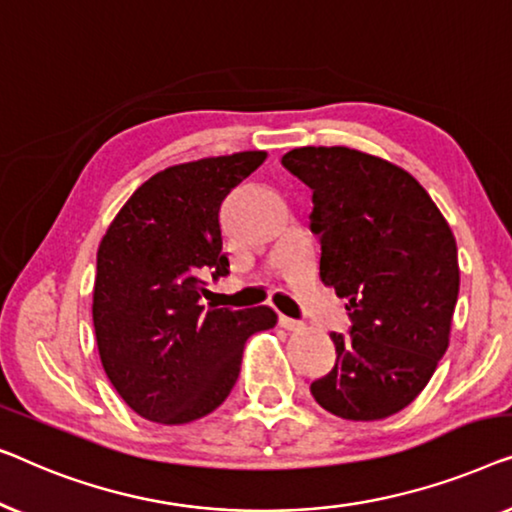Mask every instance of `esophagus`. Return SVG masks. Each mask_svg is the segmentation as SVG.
<instances>
[{"instance_id":"1","label":"esophagus","mask_w":512,"mask_h":512,"mask_svg":"<svg viewBox=\"0 0 512 512\" xmlns=\"http://www.w3.org/2000/svg\"><path fill=\"white\" fill-rule=\"evenodd\" d=\"M278 322H280V327L283 329H287V331H297V329H301L304 325H301L299 320H292V318H285V315H280L278 318Z\"/></svg>"}]
</instances>
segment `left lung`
<instances>
[{
  "label": "left lung",
  "mask_w": 512,
  "mask_h": 512,
  "mask_svg": "<svg viewBox=\"0 0 512 512\" xmlns=\"http://www.w3.org/2000/svg\"><path fill=\"white\" fill-rule=\"evenodd\" d=\"M283 167L313 190L320 278L348 299L336 364L311 383L322 408L371 422L427 387L450 343L459 294L457 243L427 190L397 164L345 146H306Z\"/></svg>",
  "instance_id": "obj_1"
}]
</instances>
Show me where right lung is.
I'll return each mask as SVG.
<instances>
[{
  "instance_id": "add662e5",
  "label": "right lung",
  "mask_w": 512,
  "mask_h": 512,
  "mask_svg": "<svg viewBox=\"0 0 512 512\" xmlns=\"http://www.w3.org/2000/svg\"><path fill=\"white\" fill-rule=\"evenodd\" d=\"M264 150L206 157L148 178L97 250L92 322L104 371L134 413L185 424L213 413L239 378L243 345L276 327L269 306H201L204 276L229 273L220 206Z\"/></svg>"
}]
</instances>
